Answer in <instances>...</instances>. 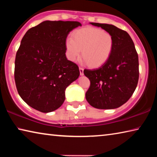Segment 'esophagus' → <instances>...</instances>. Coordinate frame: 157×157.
I'll use <instances>...</instances> for the list:
<instances>
[{"label":"esophagus","instance_id":"obj_1","mask_svg":"<svg viewBox=\"0 0 157 157\" xmlns=\"http://www.w3.org/2000/svg\"><path fill=\"white\" fill-rule=\"evenodd\" d=\"M79 73H80V75H84V68L79 67Z\"/></svg>","mask_w":157,"mask_h":157}]
</instances>
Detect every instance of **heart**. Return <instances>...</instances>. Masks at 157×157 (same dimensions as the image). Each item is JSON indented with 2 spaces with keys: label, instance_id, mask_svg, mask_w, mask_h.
Wrapping results in <instances>:
<instances>
[{
  "label": "heart",
  "instance_id": "b5f03b06",
  "mask_svg": "<svg viewBox=\"0 0 157 157\" xmlns=\"http://www.w3.org/2000/svg\"><path fill=\"white\" fill-rule=\"evenodd\" d=\"M65 46L69 60L75 61L82 52L84 62L88 63L91 67H98L109 59L114 40L107 32L86 27L74 32L73 37L66 39Z\"/></svg>",
  "mask_w": 157,
  "mask_h": 157
}]
</instances>
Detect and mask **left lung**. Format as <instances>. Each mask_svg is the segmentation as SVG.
Returning a JSON list of instances; mask_svg holds the SVG:
<instances>
[{"mask_svg": "<svg viewBox=\"0 0 157 157\" xmlns=\"http://www.w3.org/2000/svg\"><path fill=\"white\" fill-rule=\"evenodd\" d=\"M90 24L110 33L113 37L114 46L107 62L98 68L84 70V75L91 82L86 99L96 109H116L131 98L136 88L139 77V57L127 32L106 23Z\"/></svg>", "mask_w": 157, "mask_h": 157, "instance_id": "obj_1", "label": "left lung"}]
</instances>
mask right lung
I'll return each instance as SVG.
<instances>
[{"instance_id": "right-lung-1", "label": "right lung", "mask_w": 157, "mask_h": 157, "mask_svg": "<svg viewBox=\"0 0 157 157\" xmlns=\"http://www.w3.org/2000/svg\"><path fill=\"white\" fill-rule=\"evenodd\" d=\"M78 21H45L23 36L16 55L14 79L25 103L43 113L59 108L65 90L79 76L78 66L67 59L66 40Z\"/></svg>"}]
</instances>
